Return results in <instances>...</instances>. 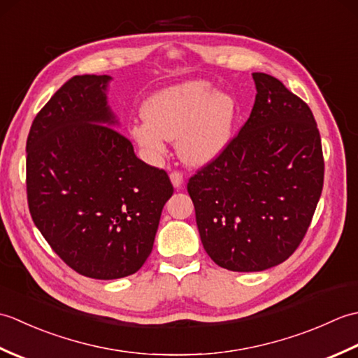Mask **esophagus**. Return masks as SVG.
<instances>
[{"label":"esophagus","mask_w":358,"mask_h":358,"mask_svg":"<svg viewBox=\"0 0 358 358\" xmlns=\"http://www.w3.org/2000/svg\"><path fill=\"white\" fill-rule=\"evenodd\" d=\"M171 181L175 189H181V186H183V173L178 172V171H173L171 172Z\"/></svg>","instance_id":"obj_1"}]
</instances>
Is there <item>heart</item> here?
Returning a JSON list of instances; mask_svg holds the SVG:
<instances>
[{"mask_svg":"<svg viewBox=\"0 0 358 358\" xmlns=\"http://www.w3.org/2000/svg\"><path fill=\"white\" fill-rule=\"evenodd\" d=\"M144 120L131 126L132 140L150 159L166 152L167 140H177L185 163L214 162L232 140L237 101L215 92L208 81H186L158 90L143 106Z\"/></svg>","mask_w":358,"mask_h":358,"instance_id":"b5f03b06","label":"heart"}]
</instances>
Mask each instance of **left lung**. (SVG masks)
<instances>
[{
	"instance_id": "left-lung-1",
	"label": "left lung",
	"mask_w": 358,
	"mask_h": 358,
	"mask_svg": "<svg viewBox=\"0 0 358 358\" xmlns=\"http://www.w3.org/2000/svg\"><path fill=\"white\" fill-rule=\"evenodd\" d=\"M252 112L229 146L189 178L203 248L218 266L258 272L305 238L324 162L309 106L268 73H252Z\"/></svg>"
}]
</instances>
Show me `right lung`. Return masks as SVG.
<instances>
[{"mask_svg": "<svg viewBox=\"0 0 358 358\" xmlns=\"http://www.w3.org/2000/svg\"><path fill=\"white\" fill-rule=\"evenodd\" d=\"M108 75H77L38 112L26 144L29 210L62 260L89 278L138 271L173 186L136 158L108 106Z\"/></svg>", "mask_w": 358, "mask_h": 358, "instance_id": "add662e5", "label": "right lung"}]
</instances>
